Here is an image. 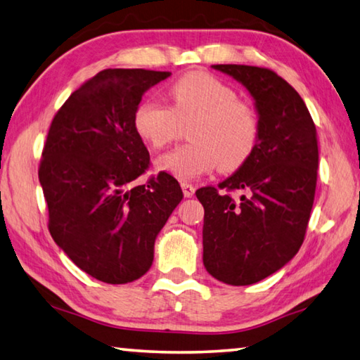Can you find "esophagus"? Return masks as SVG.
Returning <instances> with one entry per match:
<instances>
[{
  "label": "esophagus",
  "mask_w": 360,
  "mask_h": 360,
  "mask_svg": "<svg viewBox=\"0 0 360 360\" xmlns=\"http://www.w3.org/2000/svg\"><path fill=\"white\" fill-rule=\"evenodd\" d=\"M181 190H184V194L185 198H193L194 196V191H196V188H194V185L191 184H181Z\"/></svg>",
  "instance_id": "34e87169"
}]
</instances>
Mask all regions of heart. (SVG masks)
<instances>
[{"label": "heart", "instance_id": "heart-1", "mask_svg": "<svg viewBox=\"0 0 360 360\" xmlns=\"http://www.w3.org/2000/svg\"><path fill=\"white\" fill-rule=\"evenodd\" d=\"M170 109L155 99L136 107L134 129L150 148L161 150L188 128L190 143L158 158L156 166L179 180H193L218 166L236 170L253 155L259 139L255 107L236 90L205 72H188L169 88Z\"/></svg>", "mask_w": 360, "mask_h": 360}]
</instances>
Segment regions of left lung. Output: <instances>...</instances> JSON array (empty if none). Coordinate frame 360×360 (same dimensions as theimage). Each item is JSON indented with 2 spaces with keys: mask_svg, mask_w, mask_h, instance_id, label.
I'll use <instances>...</instances> for the list:
<instances>
[{
  "mask_svg": "<svg viewBox=\"0 0 360 360\" xmlns=\"http://www.w3.org/2000/svg\"><path fill=\"white\" fill-rule=\"evenodd\" d=\"M247 88L259 118V139L247 162L219 184L242 190L240 202L207 186L204 266L213 278L247 286L267 278L297 255L313 209L318 172L316 128L304 99L266 68L213 65Z\"/></svg>",
  "mask_w": 360,
  "mask_h": 360,
  "instance_id": "left-lung-1",
  "label": "left lung"
}]
</instances>
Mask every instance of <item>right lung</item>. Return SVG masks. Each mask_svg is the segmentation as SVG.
I'll return each instance as SVG.
<instances>
[{
  "mask_svg": "<svg viewBox=\"0 0 360 360\" xmlns=\"http://www.w3.org/2000/svg\"><path fill=\"white\" fill-rule=\"evenodd\" d=\"M167 71L104 69L68 98L50 124L39 167L49 231L69 259L109 285L148 272L162 226L184 199L172 175L147 185L150 164L134 129L143 93Z\"/></svg>",
  "mask_w": 360,
  "mask_h": 360,
  "instance_id": "obj_1",
  "label": "right lung"
}]
</instances>
